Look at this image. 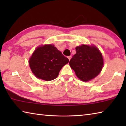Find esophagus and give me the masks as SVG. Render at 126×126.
<instances>
[{"mask_svg":"<svg viewBox=\"0 0 126 126\" xmlns=\"http://www.w3.org/2000/svg\"><path fill=\"white\" fill-rule=\"evenodd\" d=\"M71 58H72V57L71 56H68V59H69V60L70 61L71 60Z\"/></svg>","mask_w":126,"mask_h":126,"instance_id":"34e87169","label":"esophagus"}]
</instances>
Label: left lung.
Instances as JSON below:
<instances>
[{"mask_svg": "<svg viewBox=\"0 0 126 126\" xmlns=\"http://www.w3.org/2000/svg\"><path fill=\"white\" fill-rule=\"evenodd\" d=\"M76 53L69 65L79 79L87 82L97 76L104 64L102 53L94 46L82 44L76 48Z\"/></svg>", "mask_w": 126, "mask_h": 126, "instance_id": "left-lung-1", "label": "left lung"}]
</instances>
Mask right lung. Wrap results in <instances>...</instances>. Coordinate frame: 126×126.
<instances>
[{
    "label": "right lung",
    "mask_w": 126,
    "mask_h": 126,
    "mask_svg": "<svg viewBox=\"0 0 126 126\" xmlns=\"http://www.w3.org/2000/svg\"><path fill=\"white\" fill-rule=\"evenodd\" d=\"M68 62L69 59L52 44L38 47L29 61L36 77L46 81L56 78L62 68Z\"/></svg>",
    "instance_id": "obj_1"
}]
</instances>
